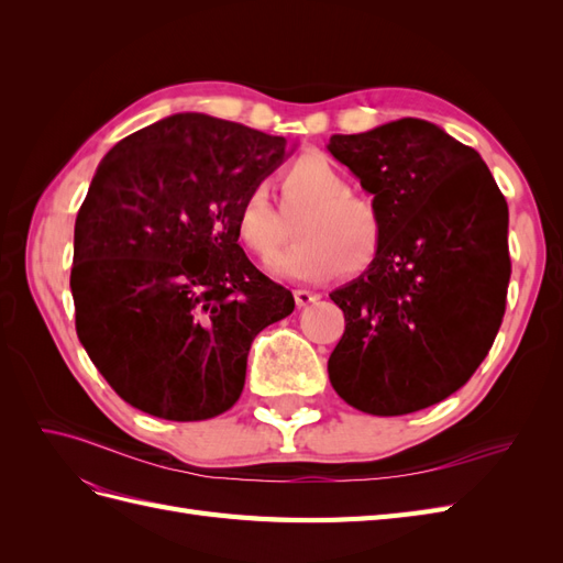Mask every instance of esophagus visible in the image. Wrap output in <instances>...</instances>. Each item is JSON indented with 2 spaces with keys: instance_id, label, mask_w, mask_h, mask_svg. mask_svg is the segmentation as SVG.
<instances>
[{
  "instance_id": "esophagus-1",
  "label": "esophagus",
  "mask_w": 563,
  "mask_h": 563,
  "mask_svg": "<svg viewBox=\"0 0 563 563\" xmlns=\"http://www.w3.org/2000/svg\"><path fill=\"white\" fill-rule=\"evenodd\" d=\"M294 298H296L298 308H308V305H312V302L319 300V294L308 291V288H298V291H294Z\"/></svg>"
}]
</instances>
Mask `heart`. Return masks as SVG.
Listing matches in <instances>:
<instances>
[{
    "label": "heart",
    "instance_id": "1",
    "mask_svg": "<svg viewBox=\"0 0 563 563\" xmlns=\"http://www.w3.org/2000/svg\"><path fill=\"white\" fill-rule=\"evenodd\" d=\"M284 209L300 211L294 234L300 236L269 263L277 277L321 282L366 269L383 244V220L373 201L352 192L350 178L321 152H305L288 164L282 178ZM240 242L261 261H269L286 242L288 228L272 207L267 190L255 185L236 207Z\"/></svg>",
    "mask_w": 563,
    "mask_h": 563
}]
</instances>
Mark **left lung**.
<instances>
[{
    "mask_svg": "<svg viewBox=\"0 0 563 563\" xmlns=\"http://www.w3.org/2000/svg\"><path fill=\"white\" fill-rule=\"evenodd\" d=\"M327 147L383 220L376 261L331 294L345 314L331 385L371 416L420 411L463 387L498 335L507 201L479 152L424 119L335 133Z\"/></svg>",
    "mask_w": 563,
    "mask_h": 563,
    "instance_id": "1",
    "label": "left lung"
}]
</instances>
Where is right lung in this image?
<instances>
[{
    "instance_id": "right-lung-1",
    "label": "right lung",
    "mask_w": 563,
    "mask_h": 563,
    "mask_svg": "<svg viewBox=\"0 0 563 563\" xmlns=\"http://www.w3.org/2000/svg\"><path fill=\"white\" fill-rule=\"evenodd\" d=\"M288 157L267 135L178 112L119 141L75 223L79 343L110 387L164 420H209L240 399L253 338L296 300L236 244L242 197Z\"/></svg>"
}]
</instances>
